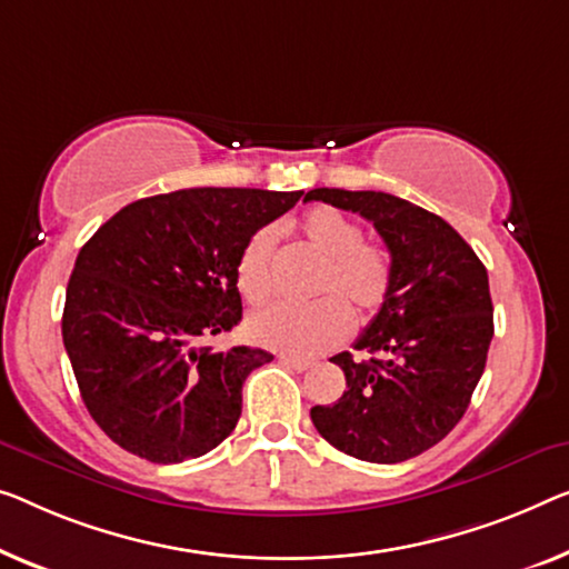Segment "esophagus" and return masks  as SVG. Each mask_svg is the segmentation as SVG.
Listing matches in <instances>:
<instances>
[{
	"label": "esophagus",
	"mask_w": 569,
	"mask_h": 569,
	"mask_svg": "<svg viewBox=\"0 0 569 569\" xmlns=\"http://www.w3.org/2000/svg\"><path fill=\"white\" fill-rule=\"evenodd\" d=\"M283 362V366H288V368H293V370H299V372H303V370H309L311 368V362L309 360H301V358H291V355H281V358H278Z\"/></svg>",
	"instance_id": "1"
}]
</instances>
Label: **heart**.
<instances>
[{"label": "heart", "mask_w": 569, "mask_h": 569, "mask_svg": "<svg viewBox=\"0 0 569 569\" xmlns=\"http://www.w3.org/2000/svg\"><path fill=\"white\" fill-rule=\"evenodd\" d=\"M299 232L309 250L321 258L311 288L313 296L321 299L307 307L278 303L252 313L248 332L270 350L313 358L332 350L350 332L352 319L347 309H352L358 319H368L383 309L393 283V262L380 244L362 240V230L355 219L332 207L307 211L299 222ZM276 242V227H260L237 258V286L256 307L273 296Z\"/></svg>", "instance_id": "heart-1"}]
</instances>
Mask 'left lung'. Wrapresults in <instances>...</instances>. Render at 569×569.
<instances>
[{"label":"left lung","mask_w":569,"mask_h":569,"mask_svg":"<svg viewBox=\"0 0 569 569\" xmlns=\"http://www.w3.org/2000/svg\"><path fill=\"white\" fill-rule=\"evenodd\" d=\"M307 201L355 211L383 237L393 283L355 350L332 358L347 391L311 421L339 452L393 465L435 447L468 411L493 339L488 270L442 217L383 191L313 189Z\"/></svg>","instance_id":"8db88e82"}]
</instances>
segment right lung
<instances>
[{
    "mask_svg": "<svg viewBox=\"0 0 569 569\" xmlns=\"http://www.w3.org/2000/svg\"><path fill=\"white\" fill-rule=\"evenodd\" d=\"M301 191L181 189L127 203L76 258L63 345L91 419L158 465L224 442L242 383L273 360L258 347L219 352L203 339L242 319L237 258L296 207Z\"/></svg>",
    "mask_w": 569,
    "mask_h": 569,
    "instance_id": "1",
    "label": "right lung"
}]
</instances>
